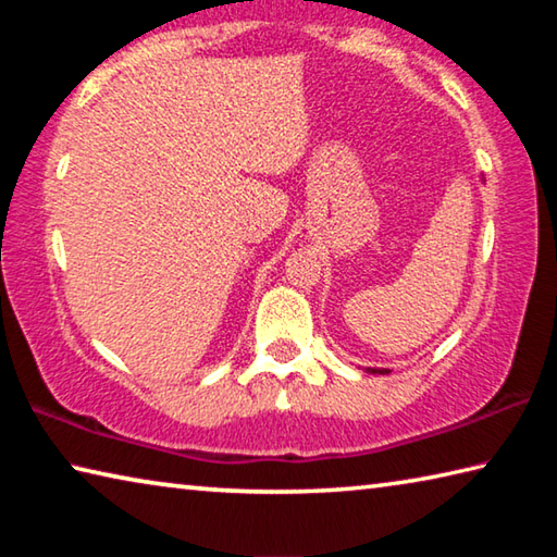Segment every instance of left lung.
Returning a JSON list of instances; mask_svg holds the SVG:
<instances>
[{"instance_id":"1","label":"left lung","mask_w":557,"mask_h":557,"mask_svg":"<svg viewBox=\"0 0 557 557\" xmlns=\"http://www.w3.org/2000/svg\"><path fill=\"white\" fill-rule=\"evenodd\" d=\"M369 373H388V369H366Z\"/></svg>"}]
</instances>
